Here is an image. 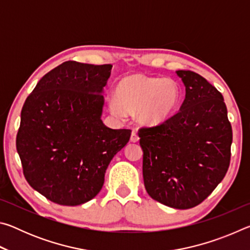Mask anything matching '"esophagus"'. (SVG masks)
<instances>
[{
  "label": "esophagus",
  "mask_w": 250,
  "mask_h": 250,
  "mask_svg": "<svg viewBox=\"0 0 250 250\" xmlns=\"http://www.w3.org/2000/svg\"><path fill=\"white\" fill-rule=\"evenodd\" d=\"M139 135H138V133L135 132V131H133L132 132V134H131V137H130V140H131V142H138L139 141Z\"/></svg>",
  "instance_id": "1"
}]
</instances>
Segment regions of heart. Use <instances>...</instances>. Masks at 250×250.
<instances>
[{"instance_id":"heart-1","label":"heart","mask_w":250,"mask_h":250,"mask_svg":"<svg viewBox=\"0 0 250 250\" xmlns=\"http://www.w3.org/2000/svg\"><path fill=\"white\" fill-rule=\"evenodd\" d=\"M117 97L109 100L112 113L124 117L126 112H138V120L141 124L156 125L174 113L181 91L179 84L171 78L133 75L119 83Z\"/></svg>"}]
</instances>
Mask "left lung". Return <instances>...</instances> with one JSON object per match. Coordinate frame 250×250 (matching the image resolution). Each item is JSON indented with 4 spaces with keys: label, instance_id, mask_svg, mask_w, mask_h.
<instances>
[{
    "label": "left lung",
    "instance_id": "obj_1",
    "mask_svg": "<svg viewBox=\"0 0 250 250\" xmlns=\"http://www.w3.org/2000/svg\"><path fill=\"white\" fill-rule=\"evenodd\" d=\"M185 86L180 111L139 130L143 181L153 200L188 209L205 200L226 175L232 131L221 92L191 70H177Z\"/></svg>",
    "mask_w": 250,
    "mask_h": 250
}]
</instances>
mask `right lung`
Masks as SVG:
<instances>
[{"label": "right lung", "instance_id": "right-lung-1", "mask_svg": "<svg viewBox=\"0 0 250 250\" xmlns=\"http://www.w3.org/2000/svg\"><path fill=\"white\" fill-rule=\"evenodd\" d=\"M112 65L65 62L46 74L25 100L16 150L28 184L47 200L76 206L103 188L104 173L131 130L101 120Z\"/></svg>", "mask_w": 250, "mask_h": 250}]
</instances>
